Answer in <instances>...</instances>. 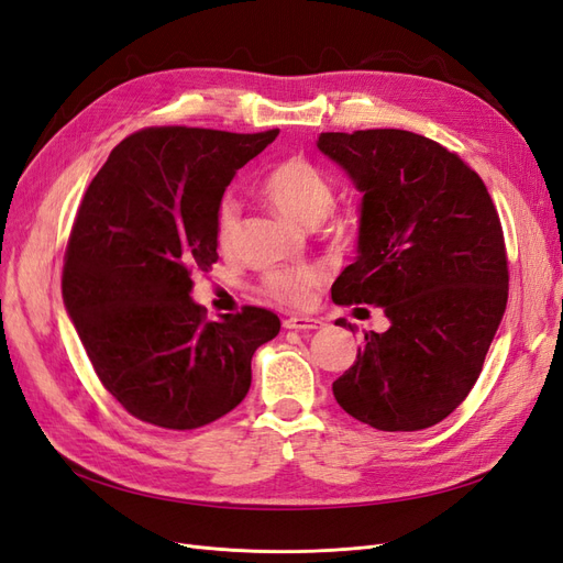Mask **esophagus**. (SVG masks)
Here are the masks:
<instances>
[{"label": "esophagus", "mask_w": 563, "mask_h": 563, "mask_svg": "<svg viewBox=\"0 0 563 563\" xmlns=\"http://www.w3.org/2000/svg\"><path fill=\"white\" fill-rule=\"evenodd\" d=\"M323 323L319 319H312V317H288L284 319V329L288 331H314V329H321Z\"/></svg>", "instance_id": "1"}]
</instances>
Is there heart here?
I'll use <instances>...</instances> for the list:
<instances>
[{
    "label": "heart",
    "instance_id": "obj_1",
    "mask_svg": "<svg viewBox=\"0 0 563 563\" xmlns=\"http://www.w3.org/2000/svg\"><path fill=\"white\" fill-rule=\"evenodd\" d=\"M261 195L286 218L300 225H319L335 207V187L329 176L305 157H288L272 166L261 183ZM240 228V207L225 197L213 216V240L220 251H230ZM331 240L345 242L350 230L343 223H331ZM323 282V269L310 263L269 267L261 275L258 294L286 308H305L314 288Z\"/></svg>",
    "mask_w": 563,
    "mask_h": 563
}]
</instances>
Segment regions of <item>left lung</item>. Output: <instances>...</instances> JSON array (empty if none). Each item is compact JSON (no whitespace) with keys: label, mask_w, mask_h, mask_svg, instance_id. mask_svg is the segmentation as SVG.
Returning a JSON list of instances; mask_svg holds the SVG:
<instances>
[{"label":"left lung","mask_w":563,"mask_h":563,"mask_svg":"<svg viewBox=\"0 0 563 563\" xmlns=\"http://www.w3.org/2000/svg\"><path fill=\"white\" fill-rule=\"evenodd\" d=\"M317 147L364 192L360 258L333 302L378 305L389 319L364 335L333 397L383 432L432 428L470 395L507 305L496 203L467 162L411 131L321 133Z\"/></svg>","instance_id":"left-lung-1"}]
</instances>
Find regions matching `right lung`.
Here are the masks:
<instances>
[{"instance_id":"right-lung-1","label":"right lung","mask_w":563,"mask_h":563,"mask_svg":"<svg viewBox=\"0 0 563 563\" xmlns=\"http://www.w3.org/2000/svg\"><path fill=\"white\" fill-rule=\"evenodd\" d=\"M277 133L141 129L84 192L63 300L98 380L133 418L180 432L223 418L246 397L253 352L279 333L265 308L209 321L190 298L192 272L218 261L225 187Z\"/></svg>"}]
</instances>
